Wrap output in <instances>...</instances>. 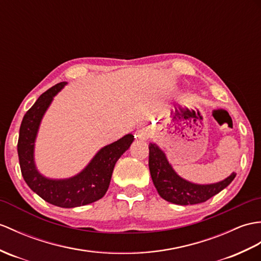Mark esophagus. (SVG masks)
Returning <instances> with one entry per match:
<instances>
[{
  "mask_svg": "<svg viewBox=\"0 0 261 261\" xmlns=\"http://www.w3.org/2000/svg\"><path fill=\"white\" fill-rule=\"evenodd\" d=\"M150 137V130L148 128H140L136 132V138L140 139V140H147Z\"/></svg>",
  "mask_w": 261,
  "mask_h": 261,
  "instance_id": "1",
  "label": "esophagus"
}]
</instances>
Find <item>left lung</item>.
Listing matches in <instances>:
<instances>
[{"label": "left lung", "instance_id": "left-lung-1", "mask_svg": "<svg viewBox=\"0 0 261 261\" xmlns=\"http://www.w3.org/2000/svg\"><path fill=\"white\" fill-rule=\"evenodd\" d=\"M149 169L160 197L169 202L181 205L207 201L228 187L236 177V173L232 172L229 177L216 184L198 185L190 182L174 171L166 153L152 142L149 144Z\"/></svg>", "mask_w": 261, "mask_h": 261}]
</instances>
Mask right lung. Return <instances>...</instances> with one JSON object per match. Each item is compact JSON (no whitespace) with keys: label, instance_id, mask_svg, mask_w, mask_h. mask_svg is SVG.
I'll return each instance as SVG.
<instances>
[{"label":"right lung","instance_id":"obj_1","mask_svg":"<svg viewBox=\"0 0 261 261\" xmlns=\"http://www.w3.org/2000/svg\"><path fill=\"white\" fill-rule=\"evenodd\" d=\"M66 82L48 89L23 117L20 126L17 153L21 172L27 185L46 202L61 208H74L101 199L110 185L114 166L133 142L131 133L101 148L81 172L66 179H51L35 166L34 145L41 121L46 110Z\"/></svg>","mask_w":261,"mask_h":261}]
</instances>
